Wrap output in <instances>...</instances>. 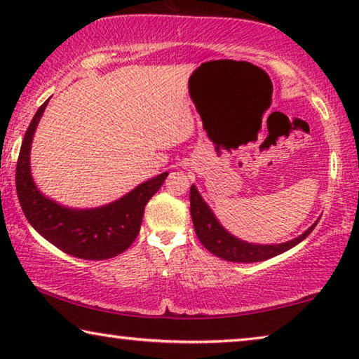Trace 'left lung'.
Returning <instances> with one entry per match:
<instances>
[{"label": "left lung", "instance_id": "left-lung-1", "mask_svg": "<svg viewBox=\"0 0 359 359\" xmlns=\"http://www.w3.org/2000/svg\"><path fill=\"white\" fill-rule=\"evenodd\" d=\"M190 212L194 231H196V236L198 239L201 241V244L208 248L210 253H214L215 257L226 261H234V263H257V261H264L276 257V255H280L290 250V248L294 247L296 244H299V242L306 239L307 236L312 233L313 228L317 226V223H313L306 233L299 236V238L285 242V244H248V242L236 239L234 236H231L228 231L217 222V218L208 208V204L203 201L201 194H199L194 185H191L190 188Z\"/></svg>", "mask_w": 359, "mask_h": 359}]
</instances>
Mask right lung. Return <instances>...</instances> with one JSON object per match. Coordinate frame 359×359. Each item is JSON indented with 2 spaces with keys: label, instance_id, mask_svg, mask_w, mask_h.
<instances>
[{
  "label": "right lung",
  "instance_id": "right-lung-1",
  "mask_svg": "<svg viewBox=\"0 0 359 359\" xmlns=\"http://www.w3.org/2000/svg\"><path fill=\"white\" fill-rule=\"evenodd\" d=\"M42 104L23 137L15 169L17 196L29 224L65 253L82 259H109L123 253L141 229L145 204L165 184L168 172L144 182L126 196L98 209H68L42 196L29 172V149L36 126L47 106Z\"/></svg>",
  "mask_w": 359,
  "mask_h": 359
}]
</instances>
